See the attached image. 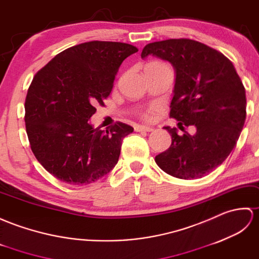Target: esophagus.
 Returning a JSON list of instances; mask_svg holds the SVG:
<instances>
[{"label":"esophagus","instance_id":"34e87169","mask_svg":"<svg viewBox=\"0 0 259 259\" xmlns=\"http://www.w3.org/2000/svg\"><path fill=\"white\" fill-rule=\"evenodd\" d=\"M135 131L136 132H152V131H154V128L153 127H149V126L136 125L135 126Z\"/></svg>","mask_w":259,"mask_h":259}]
</instances>
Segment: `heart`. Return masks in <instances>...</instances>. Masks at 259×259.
I'll return each mask as SVG.
<instances>
[{
    "mask_svg": "<svg viewBox=\"0 0 259 259\" xmlns=\"http://www.w3.org/2000/svg\"><path fill=\"white\" fill-rule=\"evenodd\" d=\"M154 110L155 108L154 107H149L148 110H146L144 113L142 114V116H143V118L144 119H146V120H149L152 118V114H153V112H154Z\"/></svg>",
    "mask_w": 259,
    "mask_h": 259,
    "instance_id": "1",
    "label": "heart"
}]
</instances>
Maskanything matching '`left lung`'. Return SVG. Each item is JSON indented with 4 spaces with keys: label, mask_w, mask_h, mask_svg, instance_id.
<instances>
[{
    "label": "left lung",
    "mask_w": 259,
    "mask_h": 259,
    "mask_svg": "<svg viewBox=\"0 0 259 259\" xmlns=\"http://www.w3.org/2000/svg\"><path fill=\"white\" fill-rule=\"evenodd\" d=\"M169 62L176 72L169 116L178 126L194 125L196 133L183 136L165 126L171 136L168 149L155 162L165 173L182 180L207 175L233 148L246 119V92L227 57L207 45L188 38L149 43L142 51Z\"/></svg>",
    "instance_id": "1"
}]
</instances>
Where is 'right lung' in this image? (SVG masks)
Wrapping results in <instances>:
<instances>
[{"label": "right lung", "mask_w": 259, "mask_h": 259, "mask_svg": "<svg viewBox=\"0 0 259 259\" xmlns=\"http://www.w3.org/2000/svg\"><path fill=\"white\" fill-rule=\"evenodd\" d=\"M137 48L92 41L61 52L33 77L25 99V127L33 154L61 182L86 185L114 168L132 126L116 122L106 132L90 118L104 105L123 61Z\"/></svg>", "instance_id": "add662e5"}]
</instances>
